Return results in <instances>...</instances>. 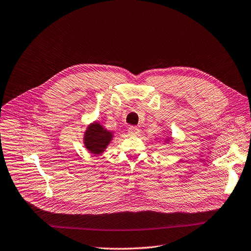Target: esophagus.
<instances>
[{
	"label": "esophagus",
	"instance_id": "34e87169",
	"mask_svg": "<svg viewBox=\"0 0 251 251\" xmlns=\"http://www.w3.org/2000/svg\"><path fill=\"white\" fill-rule=\"evenodd\" d=\"M127 131H128L129 135H137L139 133V129L137 127H135V126H130L127 129Z\"/></svg>",
	"mask_w": 251,
	"mask_h": 251
}]
</instances>
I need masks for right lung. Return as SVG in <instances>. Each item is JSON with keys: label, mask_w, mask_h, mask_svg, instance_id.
Here are the masks:
<instances>
[{"label": "right lung", "mask_w": 251, "mask_h": 251, "mask_svg": "<svg viewBox=\"0 0 251 251\" xmlns=\"http://www.w3.org/2000/svg\"><path fill=\"white\" fill-rule=\"evenodd\" d=\"M112 133L104 129L100 123L91 124L85 131L84 144L92 154H101L112 140Z\"/></svg>", "instance_id": "1"}]
</instances>
